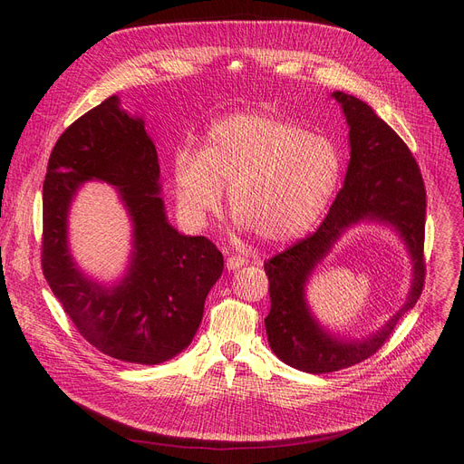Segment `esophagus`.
Masks as SVG:
<instances>
[{"instance_id":"34e87169","label":"esophagus","mask_w":464,"mask_h":464,"mask_svg":"<svg viewBox=\"0 0 464 464\" xmlns=\"http://www.w3.org/2000/svg\"><path fill=\"white\" fill-rule=\"evenodd\" d=\"M242 265H246V259L240 257V256H229V257L226 259L227 271H237V269H240Z\"/></svg>"}]
</instances>
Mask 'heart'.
I'll list each match as a JSON object with an SVG mask.
<instances>
[{
  "label": "heart",
  "instance_id": "heart-1",
  "mask_svg": "<svg viewBox=\"0 0 464 464\" xmlns=\"http://www.w3.org/2000/svg\"><path fill=\"white\" fill-rule=\"evenodd\" d=\"M173 188L186 224L203 229L224 203L235 227L266 245H285L318 222L343 177L338 146L294 121L265 114H229L207 131L201 150L173 156Z\"/></svg>",
  "mask_w": 464,
  "mask_h": 464
}]
</instances>
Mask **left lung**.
Masks as SVG:
<instances>
[{
    "instance_id": "obj_1",
    "label": "left lung",
    "mask_w": 464,
    "mask_h": 464,
    "mask_svg": "<svg viewBox=\"0 0 464 464\" xmlns=\"http://www.w3.org/2000/svg\"><path fill=\"white\" fill-rule=\"evenodd\" d=\"M350 128V163L324 224L314 235L265 263L271 312L266 340L278 359L310 374L348 369L376 353L402 315L416 306L425 282V186L404 140L364 102L333 92ZM378 223L395 230L411 256L412 278L405 304L378 332L348 339L329 332L307 306L305 284L314 266L348 228Z\"/></svg>"
}]
</instances>
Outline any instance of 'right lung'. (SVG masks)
Here are the masks:
<instances>
[{"label": "right lung", "instance_id": "1", "mask_svg": "<svg viewBox=\"0 0 464 464\" xmlns=\"http://www.w3.org/2000/svg\"><path fill=\"white\" fill-rule=\"evenodd\" d=\"M86 181L119 193L132 222L125 275L105 285L86 276L68 246V212ZM160 163L142 116L111 95L62 133L43 184V273L71 322L109 357L158 364L184 352L222 276V252L169 224Z\"/></svg>", "mask_w": 464, "mask_h": 464}]
</instances>
